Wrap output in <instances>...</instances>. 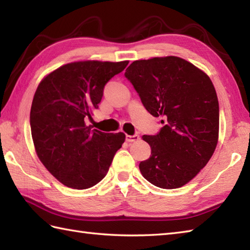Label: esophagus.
I'll return each mask as SVG.
<instances>
[{
    "mask_svg": "<svg viewBox=\"0 0 250 250\" xmlns=\"http://www.w3.org/2000/svg\"><path fill=\"white\" fill-rule=\"evenodd\" d=\"M125 140L129 143H133L140 140V135L139 134H134V135H125Z\"/></svg>",
    "mask_w": 250,
    "mask_h": 250,
    "instance_id": "34e87169",
    "label": "esophagus"
}]
</instances>
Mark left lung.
<instances>
[{
    "label": "left lung",
    "instance_id": "obj_1",
    "mask_svg": "<svg viewBox=\"0 0 250 250\" xmlns=\"http://www.w3.org/2000/svg\"><path fill=\"white\" fill-rule=\"evenodd\" d=\"M144 107L163 125L143 135L151 147L140 163L143 176L163 189L189 183L213 156L218 142L219 104L209 77L178 57L131 63L125 73Z\"/></svg>",
    "mask_w": 250,
    "mask_h": 250
}]
</instances>
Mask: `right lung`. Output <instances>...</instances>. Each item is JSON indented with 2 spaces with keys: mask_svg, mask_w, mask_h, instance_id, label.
<instances>
[{
  "mask_svg": "<svg viewBox=\"0 0 250 250\" xmlns=\"http://www.w3.org/2000/svg\"><path fill=\"white\" fill-rule=\"evenodd\" d=\"M129 61L68 63L41 82L31 106L30 125L37 157L66 187L87 189L101 182L124 144V133L86 125L99 108L105 84Z\"/></svg>",
  "mask_w": 250,
  "mask_h": 250,
  "instance_id": "right-lung-1",
  "label": "right lung"
}]
</instances>
